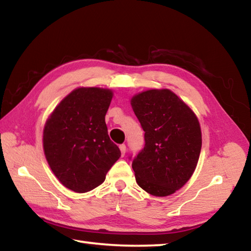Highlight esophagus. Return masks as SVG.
<instances>
[{"mask_svg": "<svg viewBox=\"0 0 251 251\" xmlns=\"http://www.w3.org/2000/svg\"><path fill=\"white\" fill-rule=\"evenodd\" d=\"M120 149H121L122 156H125V153H126V145H124V144H122V145L120 146Z\"/></svg>", "mask_w": 251, "mask_h": 251, "instance_id": "34e87169", "label": "esophagus"}]
</instances>
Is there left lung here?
<instances>
[{
  "label": "left lung",
  "instance_id": "8db88e82",
  "mask_svg": "<svg viewBox=\"0 0 251 251\" xmlns=\"http://www.w3.org/2000/svg\"><path fill=\"white\" fill-rule=\"evenodd\" d=\"M145 146L129 157L137 184L156 197L181 189L197 168L202 134L195 114L170 90H148L131 99Z\"/></svg>",
  "mask_w": 251,
  "mask_h": 251
}]
</instances>
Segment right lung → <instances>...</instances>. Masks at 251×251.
Masks as SVG:
<instances>
[{"mask_svg":"<svg viewBox=\"0 0 251 251\" xmlns=\"http://www.w3.org/2000/svg\"><path fill=\"white\" fill-rule=\"evenodd\" d=\"M111 90L80 88L54 108L44 128L45 156L58 180L75 192L102 184L121 150L108 137Z\"/></svg>","mask_w":251,"mask_h":251,"instance_id":"obj_1","label":"right lung"}]
</instances>
